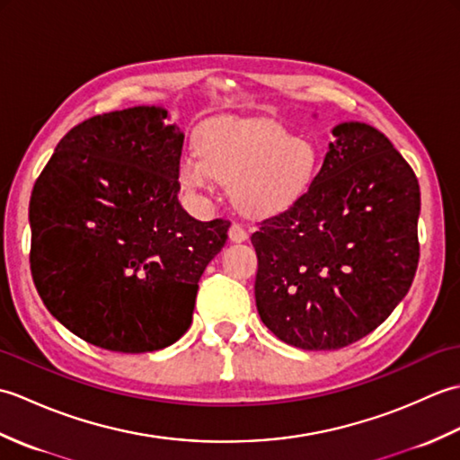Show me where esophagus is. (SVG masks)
Returning a JSON list of instances; mask_svg holds the SVG:
<instances>
[{"label":"esophagus","instance_id":"1","mask_svg":"<svg viewBox=\"0 0 460 460\" xmlns=\"http://www.w3.org/2000/svg\"><path fill=\"white\" fill-rule=\"evenodd\" d=\"M247 237H249V233L245 231V227H243V225L233 223L231 227H229V239L233 243H243V241H247Z\"/></svg>","mask_w":460,"mask_h":460}]
</instances>
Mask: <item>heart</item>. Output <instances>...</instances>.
Returning <instances> with one entry per match:
<instances>
[{
	"mask_svg": "<svg viewBox=\"0 0 460 460\" xmlns=\"http://www.w3.org/2000/svg\"><path fill=\"white\" fill-rule=\"evenodd\" d=\"M199 154L178 165L181 188L199 195L215 183H231L243 211L270 215L288 209L308 191L318 172V150L272 120L225 119L205 124Z\"/></svg>",
	"mask_w": 460,
	"mask_h": 460,
	"instance_id": "heart-1",
	"label": "heart"
}]
</instances>
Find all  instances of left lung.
I'll use <instances>...</instances> for the list:
<instances>
[{"mask_svg":"<svg viewBox=\"0 0 460 460\" xmlns=\"http://www.w3.org/2000/svg\"><path fill=\"white\" fill-rule=\"evenodd\" d=\"M302 198L261 221L257 310L300 349H340L374 332L411 287L419 181L385 134L341 122Z\"/></svg>","mask_w":460,"mask_h":460,"instance_id":"1","label":"left lung"}]
</instances>
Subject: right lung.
I'll use <instances>...</instances> for the list:
<instances>
[{"label":"right lung","instance_id":"add662e5","mask_svg":"<svg viewBox=\"0 0 460 460\" xmlns=\"http://www.w3.org/2000/svg\"><path fill=\"white\" fill-rule=\"evenodd\" d=\"M162 106L99 114L68 130L31 201V275L75 336L144 354L188 332L198 282L229 221H198L178 199L183 132Z\"/></svg>","mask_w":460,"mask_h":460}]
</instances>
